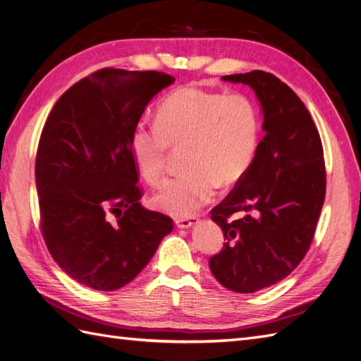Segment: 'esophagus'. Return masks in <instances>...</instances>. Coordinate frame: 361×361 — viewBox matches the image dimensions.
Segmentation results:
<instances>
[{"instance_id":"esophagus-1","label":"esophagus","mask_w":361,"mask_h":361,"mask_svg":"<svg viewBox=\"0 0 361 361\" xmlns=\"http://www.w3.org/2000/svg\"><path fill=\"white\" fill-rule=\"evenodd\" d=\"M174 223H176V226L180 228H188L192 224L197 223V218H176V221Z\"/></svg>"}]
</instances>
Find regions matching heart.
Wrapping results in <instances>:
<instances>
[{
	"mask_svg": "<svg viewBox=\"0 0 361 361\" xmlns=\"http://www.w3.org/2000/svg\"><path fill=\"white\" fill-rule=\"evenodd\" d=\"M257 137V110L247 96L183 85L158 104L155 125L138 122L133 128L129 152L141 176L158 183L166 174L170 147L183 145L187 171L164 182L152 204L188 216L209 203L218 187H232L244 176Z\"/></svg>",
	"mask_w": 361,
	"mask_h": 361,
	"instance_id": "heart-1",
	"label": "heart"
}]
</instances>
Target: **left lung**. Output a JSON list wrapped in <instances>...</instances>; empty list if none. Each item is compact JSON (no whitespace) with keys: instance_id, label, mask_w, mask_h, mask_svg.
I'll list each match as a JSON object with an SVG mask.
<instances>
[{"instance_id":"obj_1","label":"left lung","mask_w":361,"mask_h":361,"mask_svg":"<svg viewBox=\"0 0 361 361\" xmlns=\"http://www.w3.org/2000/svg\"><path fill=\"white\" fill-rule=\"evenodd\" d=\"M223 80L255 90L265 135L244 176L211 211L226 243L209 268L224 288L251 293L288 277L307 255L325 200L324 149L309 110L276 75Z\"/></svg>"}]
</instances>
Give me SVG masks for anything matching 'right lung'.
I'll return each mask as SVG.
<instances>
[{
	"label": "right lung",
	"instance_id": "add662e5",
	"mask_svg": "<svg viewBox=\"0 0 361 361\" xmlns=\"http://www.w3.org/2000/svg\"><path fill=\"white\" fill-rule=\"evenodd\" d=\"M171 75L105 68L64 92L36 155L40 231L51 256L80 285L116 290L134 280L173 231L140 204L129 138Z\"/></svg>",
	"mask_w": 361,
	"mask_h": 361
}]
</instances>
